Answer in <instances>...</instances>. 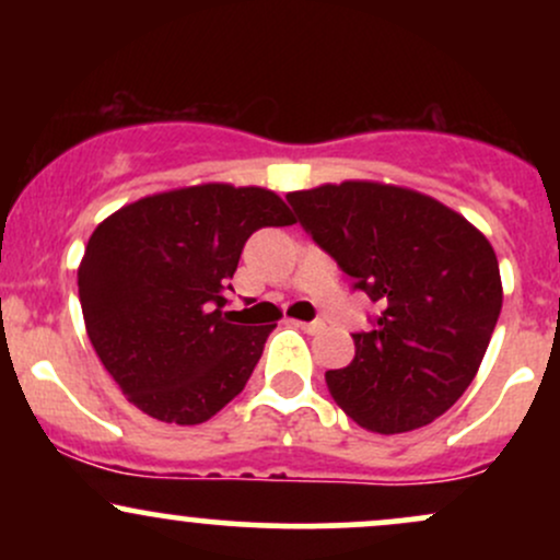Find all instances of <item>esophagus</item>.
Returning <instances> with one entry per match:
<instances>
[{"label":"esophagus","mask_w":560,"mask_h":560,"mask_svg":"<svg viewBox=\"0 0 560 560\" xmlns=\"http://www.w3.org/2000/svg\"><path fill=\"white\" fill-rule=\"evenodd\" d=\"M298 326L307 334H318L320 329H324V324H320V320H311V324H305V320H298Z\"/></svg>","instance_id":"1"}]
</instances>
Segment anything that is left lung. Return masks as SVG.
Instances as JSON below:
<instances>
[{"mask_svg":"<svg viewBox=\"0 0 560 560\" xmlns=\"http://www.w3.org/2000/svg\"><path fill=\"white\" fill-rule=\"evenodd\" d=\"M311 240L337 260L378 316L355 331V358L326 371L331 397L378 434L432 423L477 376L503 307L492 244L436 199L374 182L292 191Z\"/></svg>","mask_w":560,"mask_h":560,"instance_id":"1","label":"left lung"}]
</instances>
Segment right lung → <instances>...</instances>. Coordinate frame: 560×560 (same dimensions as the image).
I'll use <instances>...</instances> for the list:
<instances>
[{"mask_svg":"<svg viewBox=\"0 0 560 560\" xmlns=\"http://www.w3.org/2000/svg\"><path fill=\"white\" fill-rule=\"evenodd\" d=\"M292 223L273 191L202 184L139 199L94 229L79 266L81 311L128 402L195 427L240 395L276 326L231 324L229 279L255 231Z\"/></svg>","mask_w":560,"mask_h":560,"instance_id":"1","label":"right lung"}]
</instances>
